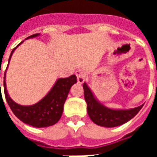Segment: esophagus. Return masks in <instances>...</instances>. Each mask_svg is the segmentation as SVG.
Listing matches in <instances>:
<instances>
[{
  "instance_id": "obj_1",
  "label": "esophagus",
  "mask_w": 157,
  "mask_h": 157,
  "mask_svg": "<svg viewBox=\"0 0 157 157\" xmlns=\"http://www.w3.org/2000/svg\"><path fill=\"white\" fill-rule=\"evenodd\" d=\"M75 75L77 77V82L80 84H82L83 82H85L86 79V74L84 71L82 70H78L75 71Z\"/></svg>"
}]
</instances>
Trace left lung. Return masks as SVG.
<instances>
[{
    "mask_svg": "<svg viewBox=\"0 0 157 157\" xmlns=\"http://www.w3.org/2000/svg\"><path fill=\"white\" fill-rule=\"evenodd\" d=\"M83 89L84 98L87 104V113L89 117L96 124L100 126L112 128L124 124L134 118L143 107V105H140L137 108L128 110L110 109L102 105L95 98L92 91L86 83L83 84Z\"/></svg>",
    "mask_w": 157,
    "mask_h": 157,
    "instance_id": "left-lung-1",
    "label": "left lung"
}]
</instances>
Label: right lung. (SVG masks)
Listing matches in <instances>:
<instances>
[{"label": "right lung", "instance_id": "right-lung-1", "mask_svg": "<svg viewBox=\"0 0 157 157\" xmlns=\"http://www.w3.org/2000/svg\"><path fill=\"white\" fill-rule=\"evenodd\" d=\"M38 35L39 33L33 34L28 37L27 39L34 38ZM22 43V42H21L18 45L21 44ZM18 45L17 47H18ZM17 47L12 49L8 63ZM4 75L6 76V71ZM75 82H76V76L75 75H71L67 78L58 79L48 94L39 102L31 106L19 105L14 101H12V99L9 97L6 91L5 80H4V93L10 109H12V111L17 116V118H18L21 121L36 128L48 127L55 124L59 120V118H61L64 103L66 100L71 86L74 85Z\"/></svg>", "mask_w": 157, "mask_h": 157}]
</instances>
